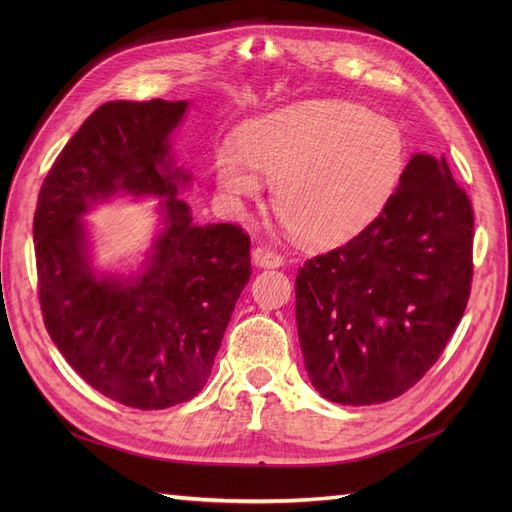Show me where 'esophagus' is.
<instances>
[{
    "label": "esophagus",
    "mask_w": 512,
    "mask_h": 512,
    "mask_svg": "<svg viewBox=\"0 0 512 512\" xmlns=\"http://www.w3.org/2000/svg\"><path fill=\"white\" fill-rule=\"evenodd\" d=\"M252 262L260 269H277V267H282L284 258L277 254L275 250H271V247L260 245L252 252Z\"/></svg>",
    "instance_id": "esophagus-1"
}]
</instances>
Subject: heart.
I'll list each match as a JSON object with an SVG mask.
<instances>
[{"label":"heart","instance_id":"b5f03b06","mask_svg":"<svg viewBox=\"0 0 512 512\" xmlns=\"http://www.w3.org/2000/svg\"><path fill=\"white\" fill-rule=\"evenodd\" d=\"M239 151L215 156V185L232 211L273 183V211L307 243H339L374 222L406 170L391 119L350 102H307L243 123Z\"/></svg>","mask_w":512,"mask_h":512}]
</instances>
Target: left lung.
<instances>
[{
    "mask_svg": "<svg viewBox=\"0 0 512 512\" xmlns=\"http://www.w3.org/2000/svg\"><path fill=\"white\" fill-rule=\"evenodd\" d=\"M472 205L446 158L414 153L378 218L297 273L307 376L333 404L399 397L438 361L472 284Z\"/></svg>",
    "mask_w": 512,
    "mask_h": 512,
    "instance_id": "1",
    "label": "left lung"
}]
</instances>
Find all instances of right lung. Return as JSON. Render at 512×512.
<instances>
[{
	"mask_svg": "<svg viewBox=\"0 0 512 512\" xmlns=\"http://www.w3.org/2000/svg\"><path fill=\"white\" fill-rule=\"evenodd\" d=\"M188 100L102 104L59 153L34 215L42 318L70 367L102 395L162 410L203 389L250 280V239L196 224L173 132ZM115 197H158L159 226L136 270L95 262L82 218Z\"/></svg>",
	"mask_w": 512,
	"mask_h": 512,
	"instance_id": "right-lung-1",
	"label": "right lung"
}]
</instances>
